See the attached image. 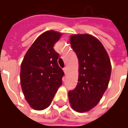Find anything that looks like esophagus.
<instances>
[{
  "mask_svg": "<svg viewBox=\"0 0 128 128\" xmlns=\"http://www.w3.org/2000/svg\"><path fill=\"white\" fill-rule=\"evenodd\" d=\"M63 70H64V73L66 74V72H67V68H66V67H64V69H63Z\"/></svg>",
  "mask_w": 128,
  "mask_h": 128,
  "instance_id": "esophagus-1",
  "label": "esophagus"
}]
</instances>
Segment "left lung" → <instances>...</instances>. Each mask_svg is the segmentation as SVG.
<instances>
[{"label":"left lung","mask_w":128,"mask_h":128,"mask_svg":"<svg viewBox=\"0 0 128 128\" xmlns=\"http://www.w3.org/2000/svg\"><path fill=\"white\" fill-rule=\"evenodd\" d=\"M70 44L78 60V80L68 92L69 102L75 111L84 113L94 108L106 91L111 64L102 44L91 35H72Z\"/></svg>","instance_id":"obj_1"}]
</instances>
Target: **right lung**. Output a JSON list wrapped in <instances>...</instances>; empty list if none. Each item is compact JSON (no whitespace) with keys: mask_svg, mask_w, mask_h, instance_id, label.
<instances>
[{"mask_svg":"<svg viewBox=\"0 0 128 128\" xmlns=\"http://www.w3.org/2000/svg\"><path fill=\"white\" fill-rule=\"evenodd\" d=\"M62 33L49 30L38 37L26 52L20 65V84L26 100L37 110L48 108L64 72L58 64L59 54L53 48Z\"/></svg>","mask_w":128,"mask_h":128,"instance_id":"add662e5","label":"right lung"}]
</instances>
